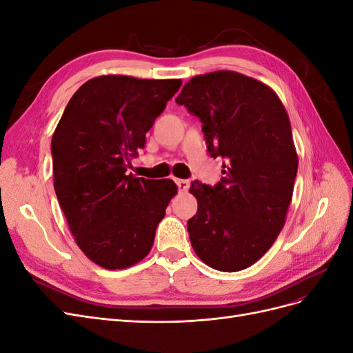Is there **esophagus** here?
Returning a JSON list of instances; mask_svg holds the SVG:
<instances>
[{
	"label": "esophagus",
	"instance_id": "34e87169",
	"mask_svg": "<svg viewBox=\"0 0 353 353\" xmlns=\"http://www.w3.org/2000/svg\"><path fill=\"white\" fill-rule=\"evenodd\" d=\"M175 183H176L178 190H179V191H183V193H184V191H187V190L190 188V181H188V179H176Z\"/></svg>",
	"mask_w": 353,
	"mask_h": 353
}]
</instances>
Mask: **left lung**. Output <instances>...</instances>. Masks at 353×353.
I'll return each mask as SVG.
<instances>
[{"label":"left lung","mask_w":353,"mask_h":353,"mask_svg":"<svg viewBox=\"0 0 353 353\" xmlns=\"http://www.w3.org/2000/svg\"><path fill=\"white\" fill-rule=\"evenodd\" d=\"M175 101L199 117L223 168L213 187L191 183V245L210 268L241 271L268 252L292 201L297 154L287 112L270 87L230 70L191 78Z\"/></svg>","instance_id":"obj_1"}]
</instances>
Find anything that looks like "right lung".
<instances>
[{"label": "right lung", "mask_w": 353, "mask_h": 353, "mask_svg": "<svg viewBox=\"0 0 353 353\" xmlns=\"http://www.w3.org/2000/svg\"><path fill=\"white\" fill-rule=\"evenodd\" d=\"M179 79L121 74L85 82L51 140L54 190L77 244L105 270H123L150 252L176 194L172 179L126 174Z\"/></svg>", "instance_id": "1"}]
</instances>
